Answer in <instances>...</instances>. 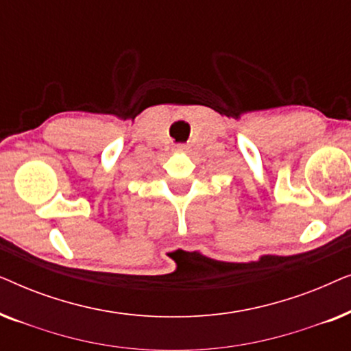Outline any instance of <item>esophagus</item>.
<instances>
[{
	"label": "esophagus",
	"mask_w": 351,
	"mask_h": 351,
	"mask_svg": "<svg viewBox=\"0 0 351 351\" xmlns=\"http://www.w3.org/2000/svg\"><path fill=\"white\" fill-rule=\"evenodd\" d=\"M176 152L177 153H186V152H189V147L182 145V143H180V145H176Z\"/></svg>",
	"instance_id": "34e87169"
}]
</instances>
